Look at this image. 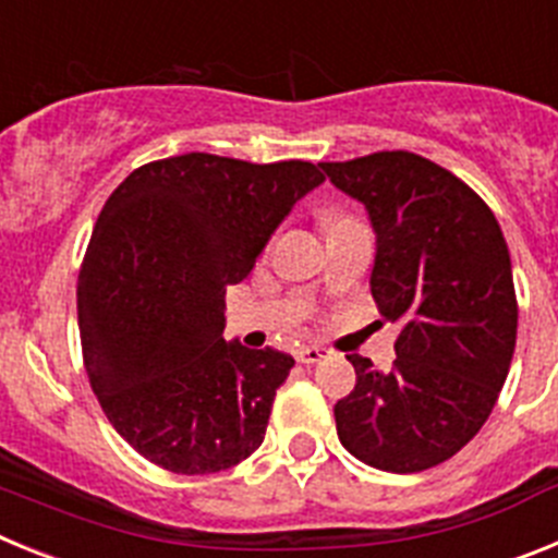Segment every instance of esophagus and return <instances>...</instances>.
Returning <instances> with one entry per match:
<instances>
[{"instance_id":"obj_1","label":"esophagus","mask_w":558,"mask_h":558,"mask_svg":"<svg viewBox=\"0 0 558 558\" xmlns=\"http://www.w3.org/2000/svg\"><path fill=\"white\" fill-rule=\"evenodd\" d=\"M327 354L329 352L324 347H302L299 352H295V360H299V363H304V366H313V363H322Z\"/></svg>"}]
</instances>
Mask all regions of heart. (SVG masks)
Here are the masks:
<instances>
[{
  "label": "heart",
  "mask_w": 558,
  "mask_h": 558,
  "mask_svg": "<svg viewBox=\"0 0 558 558\" xmlns=\"http://www.w3.org/2000/svg\"><path fill=\"white\" fill-rule=\"evenodd\" d=\"M349 220H354L352 215H347V211H340V209H324L322 211V223H324V229H335V226H340V223H349Z\"/></svg>",
  "instance_id": "b5f03b06"
}]
</instances>
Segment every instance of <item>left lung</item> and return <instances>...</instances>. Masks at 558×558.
I'll return each instance as SVG.
<instances>
[{
	"mask_svg": "<svg viewBox=\"0 0 558 558\" xmlns=\"http://www.w3.org/2000/svg\"><path fill=\"white\" fill-rule=\"evenodd\" d=\"M322 167L368 209L372 295L383 318L399 324L391 372L347 354L357 383L335 405L340 445L374 470H430L475 438L509 374V245L486 201L425 156L379 150Z\"/></svg>",
	"mask_w": 558,
	"mask_h": 558,
	"instance_id": "left-lung-1",
	"label": "left lung"
}]
</instances>
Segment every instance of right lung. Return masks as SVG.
Returning <instances> with one entry per match:
<instances>
[{"instance_id":"1","label":"right lung","mask_w":558,"mask_h":558,"mask_svg":"<svg viewBox=\"0 0 558 558\" xmlns=\"http://www.w3.org/2000/svg\"><path fill=\"white\" fill-rule=\"evenodd\" d=\"M322 181L313 161L184 153L108 195L77 276L83 366L113 430L161 470L209 475L263 445L295 360L226 343V288Z\"/></svg>"}]
</instances>
